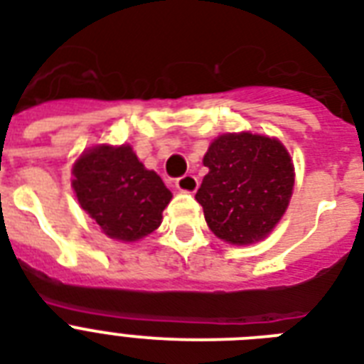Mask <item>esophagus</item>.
<instances>
[{"instance_id": "1", "label": "esophagus", "mask_w": 364, "mask_h": 364, "mask_svg": "<svg viewBox=\"0 0 364 364\" xmlns=\"http://www.w3.org/2000/svg\"><path fill=\"white\" fill-rule=\"evenodd\" d=\"M176 187L177 191H181V193H196V188H198V179L194 176H191V173H187V176L176 179Z\"/></svg>"}]
</instances>
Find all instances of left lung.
Returning <instances> with one entry per match:
<instances>
[{"label":"left lung","mask_w":364,"mask_h":364,"mask_svg":"<svg viewBox=\"0 0 364 364\" xmlns=\"http://www.w3.org/2000/svg\"><path fill=\"white\" fill-rule=\"evenodd\" d=\"M204 166L210 171L196 200L211 232L238 245L264 238L293 194V162L285 147L249 132L225 134L210 145Z\"/></svg>","instance_id":"obj_1"}]
</instances>
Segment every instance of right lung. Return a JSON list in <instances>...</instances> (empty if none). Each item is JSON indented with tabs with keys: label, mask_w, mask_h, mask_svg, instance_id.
<instances>
[{
	"label": "right lung",
	"mask_w": 364,
	"mask_h": 364,
	"mask_svg": "<svg viewBox=\"0 0 364 364\" xmlns=\"http://www.w3.org/2000/svg\"><path fill=\"white\" fill-rule=\"evenodd\" d=\"M73 188L88 215L109 238L136 242L160 227L171 193L145 170L130 145L94 147L73 166Z\"/></svg>",
	"instance_id": "add662e5"
}]
</instances>
